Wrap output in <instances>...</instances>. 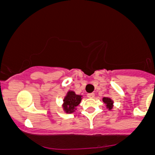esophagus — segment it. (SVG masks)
Wrapping results in <instances>:
<instances>
[{
    "label": "esophagus",
    "mask_w": 155,
    "mask_h": 155,
    "mask_svg": "<svg viewBox=\"0 0 155 155\" xmlns=\"http://www.w3.org/2000/svg\"><path fill=\"white\" fill-rule=\"evenodd\" d=\"M87 97H89V98H93V97H95V94H94V93L87 94Z\"/></svg>",
    "instance_id": "obj_1"
}]
</instances>
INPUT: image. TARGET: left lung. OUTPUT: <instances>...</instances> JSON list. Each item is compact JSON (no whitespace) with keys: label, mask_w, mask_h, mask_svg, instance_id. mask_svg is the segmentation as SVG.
Listing matches in <instances>:
<instances>
[{"label":"left lung","mask_w":155,"mask_h":155,"mask_svg":"<svg viewBox=\"0 0 155 155\" xmlns=\"http://www.w3.org/2000/svg\"><path fill=\"white\" fill-rule=\"evenodd\" d=\"M103 101L105 104H106V108H108L109 111H111L114 106V101L111 98H110L109 97H103Z\"/></svg>","instance_id":"obj_1"}]
</instances>
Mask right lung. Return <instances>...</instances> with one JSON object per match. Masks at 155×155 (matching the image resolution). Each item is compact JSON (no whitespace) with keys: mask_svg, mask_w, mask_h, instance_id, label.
I'll use <instances>...</instances> for the list:
<instances>
[{"mask_svg":"<svg viewBox=\"0 0 155 155\" xmlns=\"http://www.w3.org/2000/svg\"><path fill=\"white\" fill-rule=\"evenodd\" d=\"M82 95H76V92L72 90H68L66 95L63 98V104L62 105L65 113L72 114L76 111L77 106L81 103Z\"/></svg>","mask_w":155,"mask_h":155,"instance_id":"right-lung-1","label":"right lung"}]
</instances>
